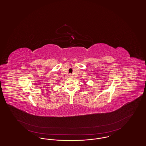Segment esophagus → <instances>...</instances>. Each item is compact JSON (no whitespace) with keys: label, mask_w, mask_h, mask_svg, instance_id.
Instances as JSON below:
<instances>
[{"label":"esophagus","mask_w":146,"mask_h":146,"mask_svg":"<svg viewBox=\"0 0 146 146\" xmlns=\"http://www.w3.org/2000/svg\"><path fill=\"white\" fill-rule=\"evenodd\" d=\"M70 77H72V76H70Z\"/></svg>","instance_id":"esophagus-1"}]
</instances>
